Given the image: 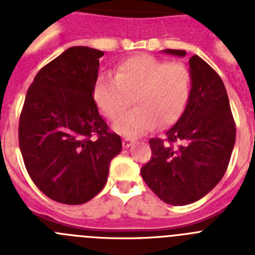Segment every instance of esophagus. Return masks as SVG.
I'll return each mask as SVG.
<instances>
[{"mask_svg":"<svg viewBox=\"0 0 255 255\" xmlns=\"http://www.w3.org/2000/svg\"><path fill=\"white\" fill-rule=\"evenodd\" d=\"M131 144H132V139H130V138H124V139H123V145H124V147H125V148L130 147Z\"/></svg>","mask_w":255,"mask_h":255,"instance_id":"obj_1","label":"esophagus"}]
</instances>
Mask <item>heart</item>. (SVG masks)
Returning <instances> with one entry per match:
<instances>
[{
    "label": "heart",
    "mask_w": 255,
    "mask_h": 255,
    "mask_svg": "<svg viewBox=\"0 0 255 255\" xmlns=\"http://www.w3.org/2000/svg\"><path fill=\"white\" fill-rule=\"evenodd\" d=\"M193 79L182 64H171L141 55L123 61L115 78L101 76L93 96L108 120L117 121L131 105L136 107L115 125L119 132L139 135L158 125L167 128L179 120L190 100Z\"/></svg>",
    "instance_id": "heart-1"
}]
</instances>
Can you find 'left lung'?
Returning <instances> with one entry per match:
<instances>
[{
	"mask_svg": "<svg viewBox=\"0 0 255 255\" xmlns=\"http://www.w3.org/2000/svg\"><path fill=\"white\" fill-rule=\"evenodd\" d=\"M185 56L181 49H166ZM190 100L166 138L149 139L152 157L141 177L164 203L185 206L208 194L224 177L236 136V125L222 79L203 58H189Z\"/></svg>",
	"mask_w": 255,
	"mask_h": 255,
	"instance_id": "1",
	"label": "left lung"
}]
</instances>
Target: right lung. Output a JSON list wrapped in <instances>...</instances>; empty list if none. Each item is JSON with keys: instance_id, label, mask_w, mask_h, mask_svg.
Wrapping results in <instances>:
<instances>
[{"instance_id": "add662e5", "label": "right lung", "mask_w": 255, "mask_h": 255, "mask_svg": "<svg viewBox=\"0 0 255 255\" xmlns=\"http://www.w3.org/2000/svg\"><path fill=\"white\" fill-rule=\"evenodd\" d=\"M103 52L70 47L38 71L19 120V145L29 176L58 203L83 204L107 182L123 143L94 101Z\"/></svg>"}]
</instances>
